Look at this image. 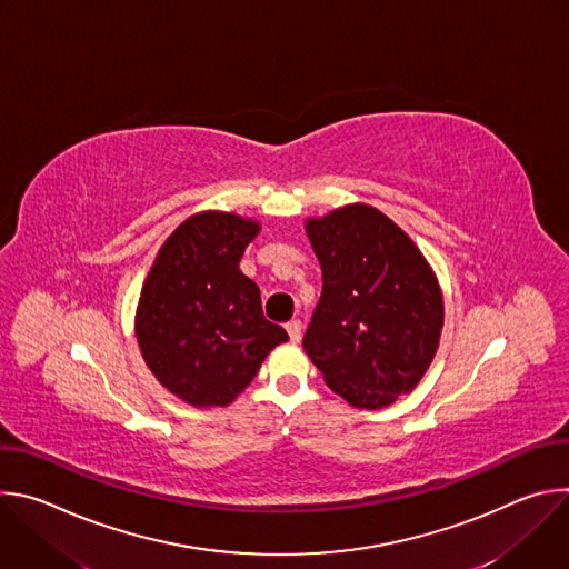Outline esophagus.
Returning a JSON list of instances; mask_svg holds the SVG:
<instances>
[{
	"mask_svg": "<svg viewBox=\"0 0 569 569\" xmlns=\"http://www.w3.org/2000/svg\"><path fill=\"white\" fill-rule=\"evenodd\" d=\"M286 331H288V336H290V340L297 345V342H301V321L299 319H290L288 323H286Z\"/></svg>",
	"mask_w": 569,
	"mask_h": 569,
	"instance_id": "34e87169",
	"label": "esophagus"
}]
</instances>
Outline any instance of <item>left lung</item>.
Returning a JSON list of instances; mask_svg holds the SVG:
<instances>
[{"label":"left lung","instance_id":"obj_1","mask_svg":"<svg viewBox=\"0 0 569 569\" xmlns=\"http://www.w3.org/2000/svg\"><path fill=\"white\" fill-rule=\"evenodd\" d=\"M303 227L323 279L303 349L351 408H387L415 391L437 356L439 279L415 240L371 204H345Z\"/></svg>","mask_w":569,"mask_h":569}]
</instances>
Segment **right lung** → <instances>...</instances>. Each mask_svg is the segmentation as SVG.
Listing matches in <instances>:
<instances>
[{
    "label": "right lung",
    "mask_w": 569,
    "mask_h": 569,
    "mask_svg": "<svg viewBox=\"0 0 569 569\" xmlns=\"http://www.w3.org/2000/svg\"><path fill=\"white\" fill-rule=\"evenodd\" d=\"M261 224L229 211L189 216L159 248L141 286L134 336L150 373L193 408H227L288 333L268 321L240 272Z\"/></svg>",
    "instance_id": "add662e5"
}]
</instances>
